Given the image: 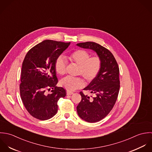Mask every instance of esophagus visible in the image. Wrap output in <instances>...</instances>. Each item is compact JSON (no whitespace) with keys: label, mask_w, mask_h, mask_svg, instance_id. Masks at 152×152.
<instances>
[{"label":"esophagus","mask_w":152,"mask_h":152,"mask_svg":"<svg viewBox=\"0 0 152 152\" xmlns=\"http://www.w3.org/2000/svg\"><path fill=\"white\" fill-rule=\"evenodd\" d=\"M66 94H67V95H71V94H73V93L71 92V91H66Z\"/></svg>","instance_id":"obj_1"}]
</instances>
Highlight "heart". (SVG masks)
<instances>
[{
    "mask_svg": "<svg viewBox=\"0 0 152 152\" xmlns=\"http://www.w3.org/2000/svg\"><path fill=\"white\" fill-rule=\"evenodd\" d=\"M71 63L79 66L77 74L82 75L87 82L93 80L99 73L102 67V61L98 56H91L86 50L77 49L70 53L67 56ZM66 61L60 56L55 62L56 72L63 75L66 72ZM60 85L68 91H73L84 86L83 80L81 77H65L61 79Z\"/></svg>",
    "mask_w": 152,
    "mask_h": 152,
    "instance_id": "obj_1",
    "label": "heart"
}]
</instances>
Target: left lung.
Here are the masks:
<instances>
[{"label":"left lung","instance_id":"1","mask_svg":"<svg viewBox=\"0 0 152 152\" xmlns=\"http://www.w3.org/2000/svg\"><path fill=\"white\" fill-rule=\"evenodd\" d=\"M77 46L96 52L102 61V67L97 77L83 89L94 97L80 92L82 100L77 106L79 117L94 123L105 118L113 109L118 99L119 88V68L113 54L106 48L92 42L79 43Z\"/></svg>","mask_w":152,"mask_h":152}]
</instances>
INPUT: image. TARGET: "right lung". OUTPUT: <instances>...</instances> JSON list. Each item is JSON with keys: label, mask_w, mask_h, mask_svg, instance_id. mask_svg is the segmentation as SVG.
<instances>
[{"label": "right lung", "mask_w": 152, "mask_h": 152, "mask_svg": "<svg viewBox=\"0 0 152 152\" xmlns=\"http://www.w3.org/2000/svg\"><path fill=\"white\" fill-rule=\"evenodd\" d=\"M70 42L45 40L33 47L22 63L20 93L23 103L33 117L48 120L58 112V101L66 95L58 80L55 62ZM52 91L48 94L47 91Z\"/></svg>", "instance_id": "obj_1"}]
</instances>
